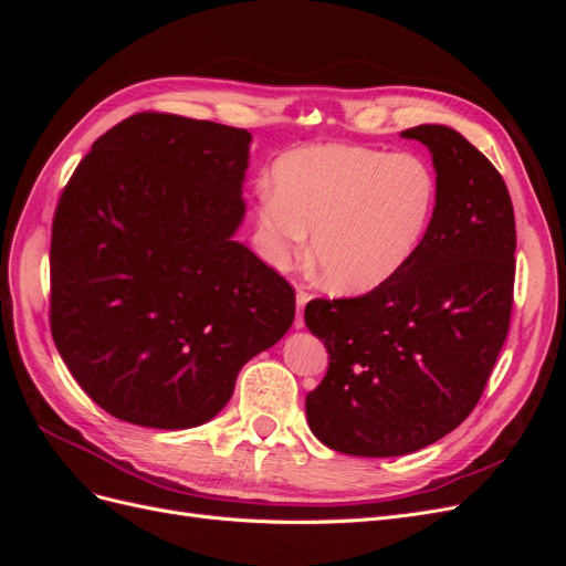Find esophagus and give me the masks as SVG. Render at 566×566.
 <instances>
[{"label": "esophagus", "mask_w": 566, "mask_h": 566, "mask_svg": "<svg viewBox=\"0 0 566 566\" xmlns=\"http://www.w3.org/2000/svg\"><path fill=\"white\" fill-rule=\"evenodd\" d=\"M310 293L306 290H297V314H295V328H302L304 325V304L310 302Z\"/></svg>", "instance_id": "obj_1"}]
</instances>
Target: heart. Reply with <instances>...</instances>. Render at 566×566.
Returning <instances> with one entry per match:
<instances>
[{
	"label": "heart",
	"mask_w": 566,
	"mask_h": 566,
	"mask_svg": "<svg viewBox=\"0 0 566 566\" xmlns=\"http://www.w3.org/2000/svg\"><path fill=\"white\" fill-rule=\"evenodd\" d=\"M273 188L256 198L264 254L287 264L312 233L318 281L335 293H368L413 260L432 224L439 184L416 153L310 144L283 153Z\"/></svg>",
	"instance_id": "heart-1"
}]
</instances>
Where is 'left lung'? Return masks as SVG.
<instances>
[{
	"label": "left lung",
	"mask_w": 566,
	"mask_h": 566,
	"mask_svg": "<svg viewBox=\"0 0 566 566\" xmlns=\"http://www.w3.org/2000/svg\"><path fill=\"white\" fill-rule=\"evenodd\" d=\"M401 134L430 148L437 169L424 241L385 285L304 310L331 354L306 420L347 455H406L453 432L482 399L510 328L517 233L501 172L451 127Z\"/></svg>",
	"instance_id": "1"
}]
</instances>
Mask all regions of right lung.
Segmentation results:
<instances>
[{"instance_id":"obj_1","label":"right lung","mask_w":566,"mask_h":566,"mask_svg":"<svg viewBox=\"0 0 566 566\" xmlns=\"http://www.w3.org/2000/svg\"><path fill=\"white\" fill-rule=\"evenodd\" d=\"M250 132L144 111L98 136L51 224L49 325L111 416L186 430L214 418L254 354L295 318V290L231 241Z\"/></svg>"}]
</instances>
